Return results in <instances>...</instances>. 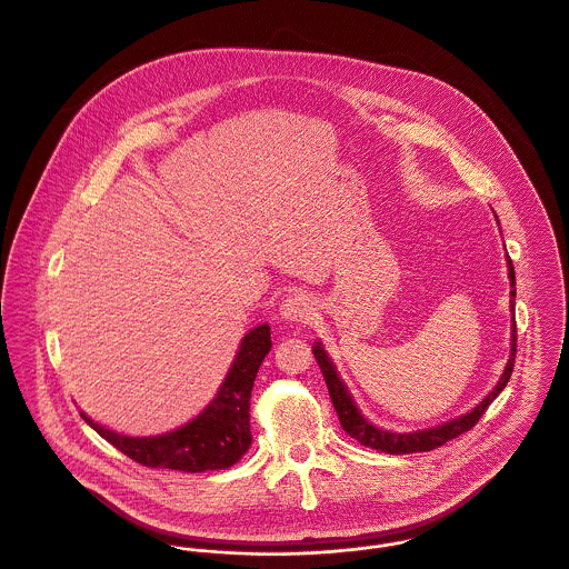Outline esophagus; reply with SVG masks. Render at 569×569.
Returning a JSON list of instances; mask_svg holds the SVG:
<instances>
[{"instance_id":"34e87169","label":"esophagus","mask_w":569,"mask_h":569,"mask_svg":"<svg viewBox=\"0 0 569 569\" xmlns=\"http://www.w3.org/2000/svg\"><path fill=\"white\" fill-rule=\"evenodd\" d=\"M311 311H313V300H311L307 293H302V291L289 293V296L280 302V307H278L280 320L291 322V325H296V322H307V320L311 318Z\"/></svg>"}]
</instances>
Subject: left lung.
Here are the masks:
<instances>
[{
	"label": "left lung",
	"instance_id": "8db88e82",
	"mask_svg": "<svg viewBox=\"0 0 569 569\" xmlns=\"http://www.w3.org/2000/svg\"><path fill=\"white\" fill-rule=\"evenodd\" d=\"M497 218V213H495ZM499 222V218H497ZM506 247V242H503ZM506 262H508V278H510V313H512V325H510V356H508V362H506V369L501 373L499 381L492 386V390L475 406L470 408L468 412L455 417V419H448L439 426H430V428H421V430H412V432H395V430H386L378 423L369 421L353 392L349 390L347 381L340 378V371L336 367V362L329 358L325 345L320 340L313 342V356L322 369V376L327 379V386H329V395H331V401H333V408L338 410V417H340V423L342 428L353 437L358 439L362 446L367 448H376L381 452H388V455H408V452H428V450H435L439 446H443L446 441L463 435L466 430H470L479 417L486 412V408L492 403V399L506 388V383L510 381L512 376V367H515V356H517V322H515V298H517V278H515V267H512V260L510 256H506Z\"/></svg>",
	"mask_w": 569,
	"mask_h": 569
}]
</instances>
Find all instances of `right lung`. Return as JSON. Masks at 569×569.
Here are the masks:
<instances>
[{"label": "right lung", "instance_id": "1", "mask_svg": "<svg viewBox=\"0 0 569 569\" xmlns=\"http://www.w3.org/2000/svg\"><path fill=\"white\" fill-rule=\"evenodd\" d=\"M269 351V325H258L244 333L213 399L188 423L170 432L130 437L101 426L83 410L81 417L108 443L148 468H170L183 472L224 470L233 466L251 446L249 397L256 373Z\"/></svg>", "mask_w": 569, "mask_h": 569}]
</instances>
